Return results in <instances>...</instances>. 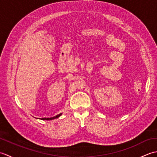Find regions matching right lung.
<instances>
[{
    "instance_id": "add662e5",
    "label": "right lung",
    "mask_w": 157,
    "mask_h": 157,
    "mask_svg": "<svg viewBox=\"0 0 157 157\" xmlns=\"http://www.w3.org/2000/svg\"><path fill=\"white\" fill-rule=\"evenodd\" d=\"M61 115V113H60L59 115H56V116H55V117H51V118H42L41 119H42V120H52V119H56V118H58V117H59Z\"/></svg>"
}]
</instances>
